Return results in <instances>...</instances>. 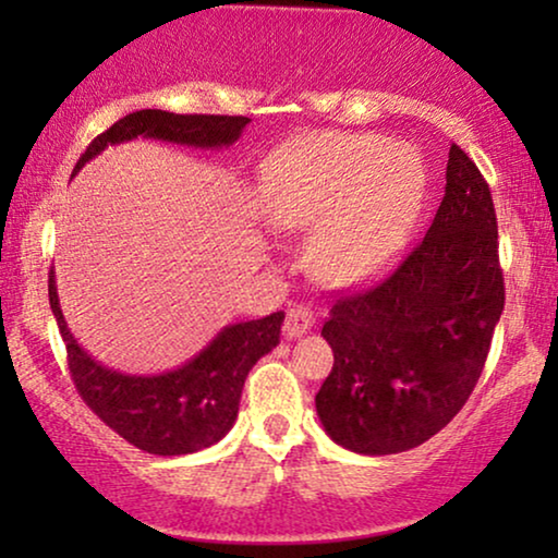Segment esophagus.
Segmentation results:
<instances>
[{
	"label": "esophagus",
	"instance_id": "obj_1",
	"mask_svg": "<svg viewBox=\"0 0 558 558\" xmlns=\"http://www.w3.org/2000/svg\"><path fill=\"white\" fill-rule=\"evenodd\" d=\"M312 325H315V312H312L307 304H292V307L287 310L284 335L289 340H296L302 338V335H307L312 330Z\"/></svg>",
	"mask_w": 558,
	"mask_h": 558
}]
</instances>
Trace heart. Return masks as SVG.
<instances>
[{
	"mask_svg": "<svg viewBox=\"0 0 558 558\" xmlns=\"http://www.w3.org/2000/svg\"><path fill=\"white\" fill-rule=\"evenodd\" d=\"M426 180L424 159L384 136L315 134L266 165L264 218L277 231H313L307 264L319 281L357 284L407 246Z\"/></svg>",
	"mask_w": 558,
	"mask_h": 558,
	"instance_id": "1",
	"label": "heart"
}]
</instances>
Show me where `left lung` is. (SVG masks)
I'll return each instance as SVG.
<instances>
[{
    "label": "left lung",
    "instance_id": "1",
    "mask_svg": "<svg viewBox=\"0 0 558 558\" xmlns=\"http://www.w3.org/2000/svg\"><path fill=\"white\" fill-rule=\"evenodd\" d=\"M502 304L490 187L452 144L424 239L380 284L335 302L323 325L335 365L315 407L330 439L380 457L445 429L483 373Z\"/></svg>",
    "mask_w": 558,
    "mask_h": 558
}]
</instances>
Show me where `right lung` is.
Listing matches in <instances>:
<instances>
[{
  "label": "right lung",
  "instance_id": "obj_1",
  "mask_svg": "<svg viewBox=\"0 0 558 558\" xmlns=\"http://www.w3.org/2000/svg\"><path fill=\"white\" fill-rule=\"evenodd\" d=\"M246 124H251L248 117H208L159 109L134 111L88 144L73 174L106 147L132 142L136 136L195 149H223L239 142ZM48 294L68 350V368L81 399L129 445L159 457L201 452L231 432L248 371L258 357L279 345L284 323V312H274L251 323L226 325L201 353L174 371L134 376L106 368L78 345L60 310L56 269H50Z\"/></svg>",
  "mask_w": 558,
  "mask_h": 558
}]
</instances>
